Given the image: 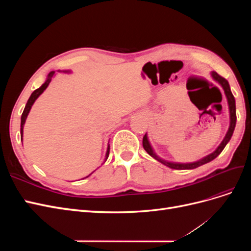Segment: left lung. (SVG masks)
<instances>
[{
	"label": "left lung",
	"instance_id": "obj_1",
	"mask_svg": "<svg viewBox=\"0 0 251 251\" xmlns=\"http://www.w3.org/2000/svg\"><path fill=\"white\" fill-rule=\"evenodd\" d=\"M211 76L214 77V79L216 81H218L220 85L222 86V88L224 89V92H225V95L227 97V100H228L229 113H230V126H229V128H228V132H227V134L225 135V138L223 139L221 144H220V146L218 147V149L214 151V153L209 154L208 156L201 159V160L197 161V162H194V163H173V162H168V161L163 160V159L159 158L154 153V151H153V149H151V144H150V142L148 140L147 134L143 136L142 146H143V149L148 151V154L151 155V157H154L156 160H158L159 162H161L162 164L169 166V168H171V169H174V170H193V169L198 168V166H201V165L207 163V162H209L211 160H214L216 157H218L220 154H221V151L224 150L227 142L230 140L231 136L233 134L234 127H235V123H237V114H235V100H234V97H233L231 91H230L229 83L224 77H222L221 75H219L217 72H212L211 73Z\"/></svg>",
	"mask_w": 251,
	"mask_h": 251
}]
</instances>
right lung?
<instances>
[{
	"label": "right lung",
	"instance_id": "1",
	"mask_svg": "<svg viewBox=\"0 0 251 251\" xmlns=\"http://www.w3.org/2000/svg\"><path fill=\"white\" fill-rule=\"evenodd\" d=\"M53 74H54V72H50V73H49V75H48V78H47V80L43 83L42 87H40L39 89H36L35 91H33V93L31 94V96L29 97V100H28V101H27V103H26V107H25L24 111H23L22 117H21V137H23V127H24L25 121H26V118H27V116H28V113H29L30 109H31L32 104L34 103V101H35L36 98L39 97V96L44 92L45 89H46V88L48 87V85H49L50 81H51V77L53 76ZM109 153H110V144H108L107 155H105V156H107V158H108V156H109ZM90 175H91V174H90ZM87 177H89V176H87ZM87 177H86V178H87Z\"/></svg>",
	"mask_w": 251,
	"mask_h": 251
}]
</instances>
